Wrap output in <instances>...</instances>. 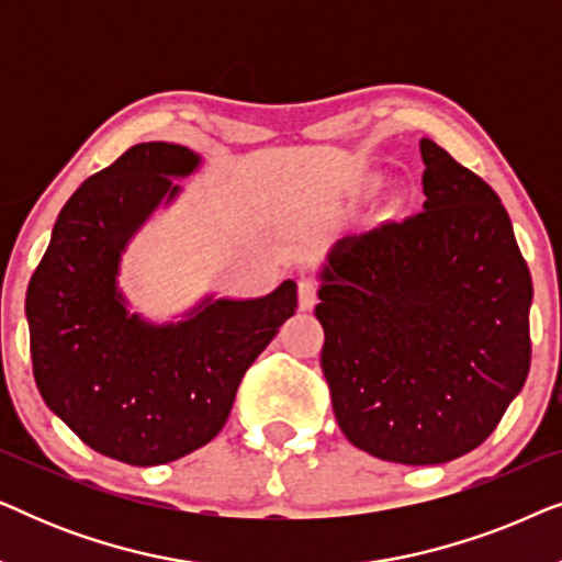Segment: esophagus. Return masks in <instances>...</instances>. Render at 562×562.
Masks as SVG:
<instances>
[{"mask_svg":"<svg viewBox=\"0 0 562 562\" xmlns=\"http://www.w3.org/2000/svg\"><path fill=\"white\" fill-rule=\"evenodd\" d=\"M317 291H319V283L314 279L299 281V310L304 312L314 310V304H317Z\"/></svg>","mask_w":562,"mask_h":562,"instance_id":"obj_1","label":"esophagus"}]
</instances>
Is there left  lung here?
Listing matches in <instances>:
<instances>
[{"label": "left lung", "mask_w": 562, "mask_h": 562, "mask_svg": "<svg viewBox=\"0 0 562 562\" xmlns=\"http://www.w3.org/2000/svg\"><path fill=\"white\" fill-rule=\"evenodd\" d=\"M419 150L425 210L337 243L314 314L342 435L437 465L479 448L525 386L532 276L496 191L429 137Z\"/></svg>", "instance_id": "obj_1"}]
</instances>
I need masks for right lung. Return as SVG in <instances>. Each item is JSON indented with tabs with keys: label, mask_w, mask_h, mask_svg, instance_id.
I'll list each match as a JSON object with an SVG mask.
<instances>
[{
	"label": "right lung",
	"mask_w": 562,
	"mask_h": 562,
	"mask_svg": "<svg viewBox=\"0 0 562 562\" xmlns=\"http://www.w3.org/2000/svg\"><path fill=\"white\" fill-rule=\"evenodd\" d=\"M199 166L140 143L89 176L60 210L27 286L30 356L43 402L91 450L127 465L179 460L217 437L237 386L296 312V283L260 299H204L176 325L130 314L117 289L135 229Z\"/></svg>",
	"instance_id": "obj_1"
}]
</instances>
